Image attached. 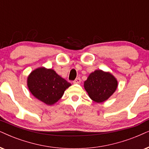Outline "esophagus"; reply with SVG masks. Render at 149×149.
<instances>
[{
    "label": "esophagus",
    "instance_id": "1",
    "mask_svg": "<svg viewBox=\"0 0 149 149\" xmlns=\"http://www.w3.org/2000/svg\"><path fill=\"white\" fill-rule=\"evenodd\" d=\"M80 82H81V79L80 78H76V80L73 81V83L74 84H80Z\"/></svg>",
    "mask_w": 149,
    "mask_h": 149
}]
</instances>
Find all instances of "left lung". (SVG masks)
I'll return each mask as SVG.
<instances>
[{
    "mask_svg": "<svg viewBox=\"0 0 149 149\" xmlns=\"http://www.w3.org/2000/svg\"><path fill=\"white\" fill-rule=\"evenodd\" d=\"M118 82L112 73L97 69L91 73L84 82V87L92 100L104 102L116 91Z\"/></svg>",
    "mask_w": 149,
    "mask_h": 149,
    "instance_id": "left-lung-1",
    "label": "left lung"
}]
</instances>
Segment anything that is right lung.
I'll use <instances>...</instances> for the list:
<instances>
[{
    "label": "right lung",
    "mask_w": 149,
    "mask_h": 149,
    "mask_svg": "<svg viewBox=\"0 0 149 149\" xmlns=\"http://www.w3.org/2000/svg\"><path fill=\"white\" fill-rule=\"evenodd\" d=\"M27 87L36 98L47 105H53L63 97L71 84L52 69L38 67L29 73Z\"/></svg>",
    "instance_id": "obj_1"
}]
</instances>
